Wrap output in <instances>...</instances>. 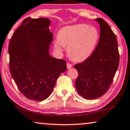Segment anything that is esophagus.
I'll use <instances>...</instances> for the list:
<instances>
[{
	"label": "esophagus",
	"mask_w": 130,
	"mask_h": 130,
	"mask_svg": "<svg viewBox=\"0 0 130 130\" xmlns=\"http://www.w3.org/2000/svg\"><path fill=\"white\" fill-rule=\"evenodd\" d=\"M67 68H68V69H70V68H71L72 67V65L71 63H67Z\"/></svg>",
	"instance_id": "esophagus-1"
}]
</instances>
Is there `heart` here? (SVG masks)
<instances>
[{
    "label": "heart",
    "mask_w": 130,
    "mask_h": 130,
    "mask_svg": "<svg viewBox=\"0 0 130 130\" xmlns=\"http://www.w3.org/2000/svg\"><path fill=\"white\" fill-rule=\"evenodd\" d=\"M98 39L99 33L95 28L80 24L66 26L59 30L54 46L60 53L63 52L65 46H68L69 56L74 60L82 61L91 55Z\"/></svg>",
    "instance_id": "1"
}]
</instances>
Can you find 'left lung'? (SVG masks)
I'll list each match as a JSON object with an SVG mask.
<instances>
[{
	"mask_svg": "<svg viewBox=\"0 0 130 130\" xmlns=\"http://www.w3.org/2000/svg\"><path fill=\"white\" fill-rule=\"evenodd\" d=\"M100 25V38L94 52L83 62L75 65L78 71L75 87L87 100L100 97L108 91L119 65L117 38L102 18L95 20Z\"/></svg>",
	"mask_w": 130,
	"mask_h": 130,
	"instance_id": "8db88e82",
	"label": "left lung"
}]
</instances>
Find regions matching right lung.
<instances>
[{"instance_id": "obj_1", "label": "right lung", "mask_w": 130, "mask_h": 130, "mask_svg": "<svg viewBox=\"0 0 130 130\" xmlns=\"http://www.w3.org/2000/svg\"><path fill=\"white\" fill-rule=\"evenodd\" d=\"M48 18L25 19L9 45V69L22 94L41 101L50 96L58 76L67 70L66 61L51 57L53 40Z\"/></svg>"}]
</instances>
